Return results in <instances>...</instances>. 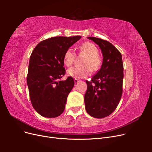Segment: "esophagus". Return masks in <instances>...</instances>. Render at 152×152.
<instances>
[{
	"label": "esophagus",
	"mask_w": 152,
	"mask_h": 152,
	"mask_svg": "<svg viewBox=\"0 0 152 152\" xmlns=\"http://www.w3.org/2000/svg\"><path fill=\"white\" fill-rule=\"evenodd\" d=\"M74 82H75V84H77L78 82H80V80L77 79H75V80H74Z\"/></svg>",
	"instance_id": "34e87169"
}]
</instances>
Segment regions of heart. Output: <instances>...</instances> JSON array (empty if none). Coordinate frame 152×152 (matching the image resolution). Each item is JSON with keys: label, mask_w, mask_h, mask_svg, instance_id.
<instances>
[{"label": "heart", "mask_w": 152, "mask_h": 152, "mask_svg": "<svg viewBox=\"0 0 152 152\" xmlns=\"http://www.w3.org/2000/svg\"><path fill=\"white\" fill-rule=\"evenodd\" d=\"M79 53L87 56L84 59L83 65L85 66H73L69 68L67 73L69 76L75 79H82L89 75L91 69L93 71L98 70L101 66V59L98 56L99 51L96 45L91 42H84L79 48ZM75 54L72 48H68L63 56V62L66 66L73 65L75 60Z\"/></svg>", "instance_id": "heart-1"}]
</instances>
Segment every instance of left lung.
I'll return each mask as SVG.
<instances>
[{
	"label": "left lung",
	"instance_id": "8db88e82",
	"mask_svg": "<svg viewBox=\"0 0 152 152\" xmlns=\"http://www.w3.org/2000/svg\"><path fill=\"white\" fill-rule=\"evenodd\" d=\"M87 38L99 45L103 60L98 72L90 81L86 80V110L91 116L102 118L113 113L121 99L124 78L122 54L107 40L94 37Z\"/></svg>",
	"mask_w": 152,
	"mask_h": 152
}]
</instances>
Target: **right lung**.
<instances>
[{
    "mask_svg": "<svg viewBox=\"0 0 152 152\" xmlns=\"http://www.w3.org/2000/svg\"><path fill=\"white\" fill-rule=\"evenodd\" d=\"M80 38L54 37L42 40L32 51L26 81L31 104L40 115L54 118L65 110L68 95L75 83L71 77L60 80L66 73L63 56Z\"/></svg>",
    "mask_w": 152,
    "mask_h": 152,
    "instance_id": "obj_1",
    "label": "right lung"
}]
</instances>
